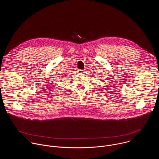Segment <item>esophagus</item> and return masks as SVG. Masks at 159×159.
I'll use <instances>...</instances> for the list:
<instances>
[{
    "label": "esophagus",
    "instance_id": "1",
    "mask_svg": "<svg viewBox=\"0 0 159 159\" xmlns=\"http://www.w3.org/2000/svg\"><path fill=\"white\" fill-rule=\"evenodd\" d=\"M78 72H79V74H84V70H78Z\"/></svg>",
    "mask_w": 159,
    "mask_h": 159
}]
</instances>
